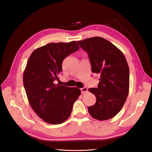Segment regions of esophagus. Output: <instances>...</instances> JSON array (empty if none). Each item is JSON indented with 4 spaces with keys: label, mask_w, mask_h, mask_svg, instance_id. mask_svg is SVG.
Wrapping results in <instances>:
<instances>
[{
    "label": "esophagus",
    "mask_w": 152,
    "mask_h": 152,
    "mask_svg": "<svg viewBox=\"0 0 152 152\" xmlns=\"http://www.w3.org/2000/svg\"><path fill=\"white\" fill-rule=\"evenodd\" d=\"M81 90V93H82V94H84L86 93H87V92H88V89H87V88L86 87H83V88L80 89Z\"/></svg>",
    "instance_id": "obj_1"
}]
</instances>
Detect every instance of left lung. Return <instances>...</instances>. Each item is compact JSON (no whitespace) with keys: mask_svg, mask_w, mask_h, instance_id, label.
Masks as SVG:
<instances>
[{"mask_svg":"<svg viewBox=\"0 0 152 152\" xmlns=\"http://www.w3.org/2000/svg\"><path fill=\"white\" fill-rule=\"evenodd\" d=\"M88 54L91 71L99 75L97 88L89 91L96 98L88 108L92 117L99 121L112 118L121 111L129 89V68L123 53L108 40L96 37L77 41Z\"/></svg>","mask_w":152,"mask_h":152,"instance_id":"1","label":"left lung"}]
</instances>
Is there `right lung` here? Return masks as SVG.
I'll use <instances>...</instances> for the list:
<instances>
[{"instance_id":"1","label":"right lung","mask_w":152,"mask_h":152,"mask_svg":"<svg viewBox=\"0 0 152 152\" xmlns=\"http://www.w3.org/2000/svg\"><path fill=\"white\" fill-rule=\"evenodd\" d=\"M79 49L76 41L49 43L34 50L23 73V84L31 108L42 120L59 124L70 117L73 104L81 94L77 87L55 84L63 59Z\"/></svg>"}]
</instances>
